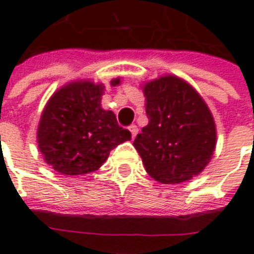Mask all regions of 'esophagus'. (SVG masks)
Wrapping results in <instances>:
<instances>
[{"instance_id": "obj_1", "label": "esophagus", "mask_w": 254, "mask_h": 254, "mask_svg": "<svg viewBox=\"0 0 254 254\" xmlns=\"http://www.w3.org/2000/svg\"><path fill=\"white\" fill-rule=\"evenodd\" d=\"M129 130H130V133H132V138H134L136 136H137L138 127H136V125H130V127H129Z\"/></svg>"}]
</instances>
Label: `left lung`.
Returning a JSON list of instances; mask_svg holds the SVG:
<instances>
[{
	"mask_svg": "<svg viewBox=\"0 0 254 254\" xmlns=\"http://www.w3.org/2000/svg\"><path fill=\"white\" fill-rule=\"evenodd\" d=\"M148 125L133 145L149 176L180 184L204 170L216 144L212 114L190 85L165 76L144 85Z\"/></svg>",
	"mask_w": 254,
	"mask_h": 254,
	"instance_id": "1",
	"label": "left lung"
}]
</instances>
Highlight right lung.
Returning a JSON list of instances; mask_svg holds the SVG:
<instances>
[{
  "mask_svg": "<svg viewBox=\"0 0 254 254\" xmlns=\"http://www.w3.org/2000/svg\"><path fill=\"white\" fill-rule=\"evenodd\" d=\"M120 83V78L111 85ZM105 87L77 81L53 95L38 127V145L47 165L64 176L98 170L111 149L132 138L116 114L100 107Z\"/></svg>",
  "mask_w": 254,
  "mask_h": 254,
  "instance_id": "1",
  "label": "right lung"
}]
</instances>
